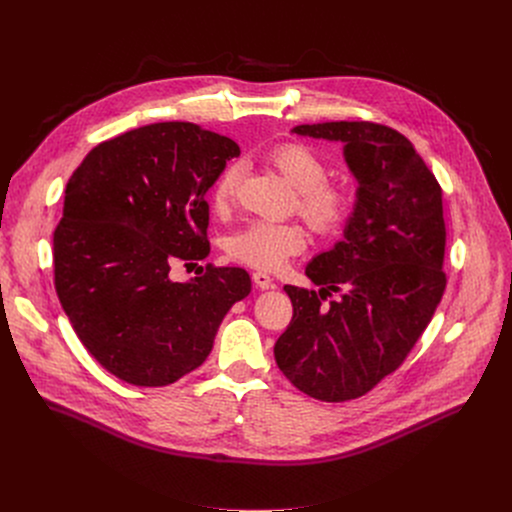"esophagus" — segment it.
<instances>
[{
	"instance_id": "1",
	"label": "esophagus",
	"mask_w": 512,
	"mask_h": 512,
	"mask_svg": "<svg viewBox=\"0 0 512 512\" xmlns=\"http://www.w3.org/2000/svg\"><path fill=\"white\" fill-rule=\"evenodd\" d=\"M253 281H255V285L261 287V289H269V287L273 285L271 275H267L265 271H255V273H253Z\"/></svg>"
}]
</instances>
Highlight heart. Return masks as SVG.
<instances>
[{
    "label": "heart",
    "instance_id": "heart-1",
    "mask_svg": "<svg viewBox=\"0 0 512 512\" xmlns=\"http://www.w3.org/2000/svg\"><path fill=\"white\" fill-rule=\"evenodd\" d=\"M269 164L296 186V208L306 223L320 235L340 231L352 214V192L338 182H330L326 160L310 145L289 141L277 145L267 156ZM241 180V166H229L212 188V204L225 210L235 202ZM308 245L306 231L296 223L255 221L233 233L227 251L235 261L255 269H279L289 257L302 253Z\"/></svg>",
    "mask_w": 512,
    "mask_h": 512
}]
</instances>
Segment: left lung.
Segmentation results:
<instances>
[{
	"label": "left lung",
	"mask_w": 512,
	"mask_h": 512,
	"mask_svg": "<svg viewBox=\"0 0 512 512\" xmlns=\"http://www.w3.org/2000/svg\"><path fill=\"white\" fill-rule=\"evenodd\" d=\"M294 133L342 141L358 190L344 241L306 267L322 289L283 287L294 316L273 352L296 389L342 403L401 367L444 296L442 186L387 125L328 121ZM334 290L343 298L324 305Z\"/></svg>",
	"instance_id": "8db88e82"
}]
</instances>
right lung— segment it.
I'll use <instances>...</instances> for the list:
<instances>
[{
	"label": "right lung",
	"instance_id": "right-lung-1",
	"mask_svg": "<svg viewBox=\"0 0 512 512\" xmlns=\"http://www.w3.org/2000/svg\"><path fill=\"white\" fill-rule=\"evenodd\" d=\"M239 145L186 121L107 139L72 172L54 231V287L85 348L117 379L166 387L198 369L218 326L249 296L241 267L176 261L208 255L206 192ZM196 265V263H194Z\"/></svg>",
	"mask_w": 512,
	"mask_h": 512
}]
</instances>
